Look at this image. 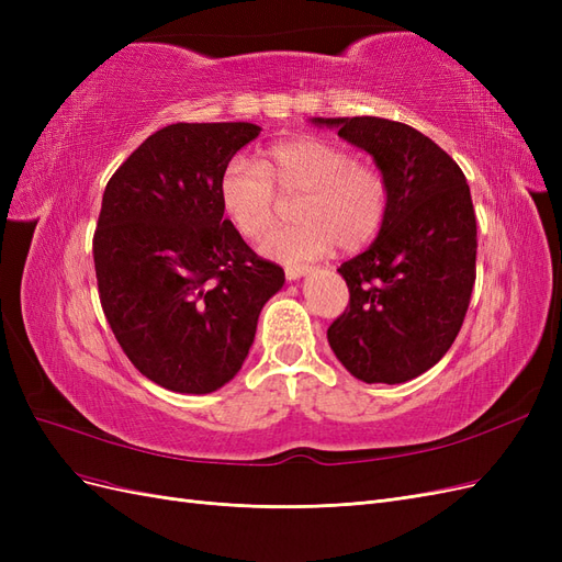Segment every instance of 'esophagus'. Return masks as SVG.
Instances as JSON below:
<instances>
[{
    "label": "esophagus",
    "mask_w": 562,
    "mask_h": 562,
    "mask_svg": "<svg viewBox=\"0 0 562 562\" xmlns=\"http://www.w3.org/2000/svg\"><path fill=\"white\" fill-rule=\"evenodd\" d=\"M304 274H310V267H285V279L288 281H297L300 277H304Z\"/></svg>",
    "instance_id": "34e87169"
}]
</instances>
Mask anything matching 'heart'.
<instances>
[{"mask_svg":"<svg viewBox=\"0 0 562 562\" xmlns=\"http://www.w3.org/2000/svg\"><path fill=\"white\" fill-rule=\"evenodd\" d=\"M282 201H297V225L267 239L274 260L300 262L326 255L335 241L361 250L382 229L389 206L378 166L353 161L347 147L300 138L271 147L260 168L232 161L220 178V203L241 236L258 241L277 225Z\"/></svg>","mask_w":562,"mask_h":562,"instance_id":"obj_1","label":"heart"}]
</instances>
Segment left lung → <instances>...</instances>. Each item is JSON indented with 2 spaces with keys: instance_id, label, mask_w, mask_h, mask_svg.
I'll list each match as a JSON object with an SVG mask.
<instances>
[{
  "instance_id": "8db88e82",
  "label": "left lung",
  "mask_w": 562,
  "mask_h": 562,
  "mask_svg": "<svg viewBox=\"0 0 562 562\" xmlns=\"http://www.w3.org/2000/svg\"><path fill=\"white\" fill-rule=\"evenodd\" d=\"M366 149L389 190L378 239L337 271L349 307L328 328L337 361L368 384L434 368L462 328L475 281V213L462 168L417 128L380 116H314Z\"/></svg>"
}]
</instances>
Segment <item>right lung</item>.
I'll return each mask as SVG.
<instances>
[{"instance_id":"right-lung-1","label":"right lung","mask_w":562,"mask_h":562,"mask_svg":"<svg viewBox=\"0 0 562 562\" xmlns=\"http://www.w3.org/2000/svg\"><path fill=\"white\" fill-rule=\"evenodd\" d=\"M248 122L171 124L110 178L93 234L100 304L128 361L178 394H211L241 370L283 269L258 258L220 203Z\"/></svg>"}]
</instances>
